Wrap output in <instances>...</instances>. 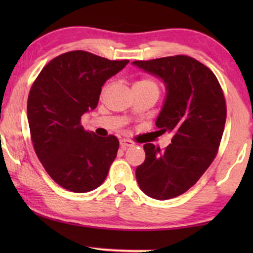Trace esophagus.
<instances>
[{"instance_id": "1", "label": "esophagus", "mask_w": 253, "mask_h": 253, "mask_svg": "<svg viewBox=\"0 0 253 253\" xmlns=\"http://www.w3.org/2000/svg\"><path fill=\"white\" fill-rule=\"evenodd\" d=\"M120 144H121V148H123V150H126V148L131 147V146H133V145H134L133 141L130 140V139H122L120 141Z\"/></svg>"}]
</instances>
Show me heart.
I'll use <instances>...</instances> for the list:
<instances>
[{"label": "heart", "instance_id": "1", "mask_svg": "<svg viewBox=\"0 0 253 253\" xmlns=\"http://www.w3.org/2000/svg\"><path fill=\"white\" fill-rule=\"evenodd\" d=\"M133 87L136 88H144V89H151V91H155V92H160V86L154 79L152 78H141L139 81H137L134 83Z\"/></svg>", "mask_w": 253, "mask_h": 253}]
</instances>
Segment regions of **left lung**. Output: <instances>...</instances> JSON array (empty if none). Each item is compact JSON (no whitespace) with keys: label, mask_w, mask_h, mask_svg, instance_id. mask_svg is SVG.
<instances>
[{"label":"left lung","mask_w":253,"mask_h":253,"mask_svg":"<svg viewBox=\"0 0 253 253\" xmlns=\"http://www.w3.org/2000/svg\"><path fill=\"white\" fill-rule=\"evenodd\" d=\"M164 79L167 87L157 126L172 132L165 150L144 145L145 161L136 169L139 188L151 198H175L197 183L219 150L227 117L223 91L206 65L186 55L134 61Z\"/></svg>","instance_id":"8db88e82"}]
</instances>
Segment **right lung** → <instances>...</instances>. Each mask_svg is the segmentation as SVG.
Segmentation results:
<instances>
[{"instance_id": "obj_1", "label": "right lung", "mask_w": 253, "mask_h": 253, "mask_svg": "<svg viewBox=\"0 0 253 253\" xmlns=\"http://www.w3.org/2000/svg\"><path fill=\"white\" fill-rule=\"evenodd\" d=\"M127 63L72 50L53 58L33 82L27 99L31 140L44 170L69 191L98 188L115 160L119 139L86 131L81 120L98 105L107 79Z\"/></svg>"}]
</instances>
